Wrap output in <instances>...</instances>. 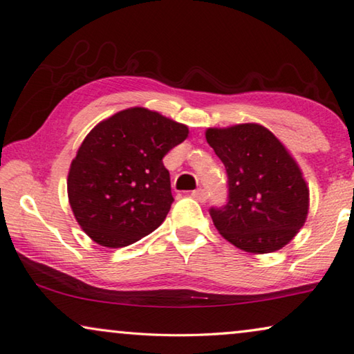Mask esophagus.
Instances as JSON below:
<instances>
[{"label": "esophagus", "instance_id": "esophagus-1", "mask_svg": "<svg viewBox=\"0 0 354 354\" xmlns=\"http://www.w3.org/2000/svg\"><path fill=\"white\" fill-rule=\"evenodd\" d=\"M192 196H193V198H194L196 201H199V203H205V201L209 199L207 192H205V189H203V188L194 189V192L192 193Z\"/></svg>", "mask_w": 354, "mask_h": 354}]
</instances>
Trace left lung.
<instances>
[{"label": "left lung", "mask_w": 354, "mask_h": 354, "mask_svg": "<svg viewBox=\"0 0 354 354\" xmlns=\"http://www.w3.org/2000/svg\"><path fill=\"white\" fill-rule=\"evenodd\" d=\"M205 139L227 174V203L210 207L216 230L248 253L285 247L308 214L307 183L285 145L257 123L209 128Z\"/></svg>", "instance_id": "8db88e82"}]
</instances>
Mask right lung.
Instances as JSON below:
<instances>
[{"label":"right lung","instance_id":"add662e5","mask_svg":"<svg viewBox=\"0 0 354 354\" xmlns=\"http://www.w3.org/2000/svg\"><path fill=\"white\" fill-rule=\"evenodd\" d=\"M188 128L144 107L117 112L86 134L68 174L71 209L80 227L109 248L153 232L174 203L165 155Z\"/></svg>","mask_w":354,"mask_h":354}]
</instances>
